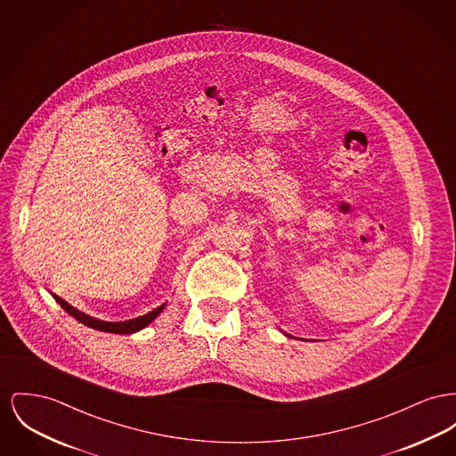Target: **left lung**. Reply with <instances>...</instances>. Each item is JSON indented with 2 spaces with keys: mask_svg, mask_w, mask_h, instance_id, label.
Masks as SVG:
<instances>
[{
  "mask_svg": "<svg viewBox=\"0 0 456 456\" xmlns=\"http://www.w3.org/2000/svg\"><path fill=\"white\" fill-rule=\"evenodd\" d=\"M284 334H286V332H284ZM286 336H288V334H286Z\"/></svg>",
  "mask_w": 456,
  "mask_h": 456,
  "instance_id": "8db88e82",
  "label": "left lung"
}]
</instances>
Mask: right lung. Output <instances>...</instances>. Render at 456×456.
Returning a JSON list of instances; mask_svg holds the SVG:
<instances>
[{
    "instance_id": "right-lung-1",
    "label": "right lung",
    "mask_w": 456,
    "mask_h": 456,
    "mask_svg": "<svg viewBox=\"0 0 456 456\" xmlns=\"http://www.w3.org/2000/svg\"><path fill=\"white\" fill-rule=\"evenodd\" d=\"M52 296L56 299V303H58L69 315H72L76 321L81 322V323L91 327V329H96V330H102V332H111V334H134L137 330L144 329L146 325H150L151 322L155 321V319L160 315L161 312H163L165 305H167V301H165L163 305L157 306L155 310H151V312H148V314H144V315H141V317H135V319H129V321L124 322H108L100 321V319H94V317L84 314L81 310H77L76 306L69 305V303H67L65 299H61L60 296L53 295V293H52Z\"/></svg>"
}]
</instances>
